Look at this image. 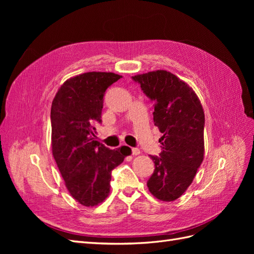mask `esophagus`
I'll list each match as a JSON object with an SVG mask.
<instances>
[{"instance_id":"obj_1","label":"esophagus","mask_w":254,"mask_h":254,"mask_svg":"<svg viewBox=\"0 0 254 254\" xmlns=\"http://www.w3.org/2000/svg\"><path fill=\"white\" fill-rule=\"evenodd\" d=\"M140 149L139 148H132V155L133 156H137V155H140Z\"/></svg>"}]
</instances>
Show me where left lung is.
<instances>
[{
  "label": "left lung",
  "mask_w": 254,
  "mask_h": 254,
  "mask_svg": "<svg viewBox=\"0 0 254 254\" xmlns=\"http://www.w3.org/2000/svg\"><path fill=\"white\" fill-rule=\"evenodd\" d=\"M153 101V123L162 132L160 157L150 156L155 171L147 181L161 201L178 199L193 182L204 157V112L189 84L171 72L157 70L133 76Z\"/></svg>",
  "instance_id": "1"
}]
</instances>
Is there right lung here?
I'll use <instances>...</instances> for the list:
<instances>
[{
  "label": "right lung",
  "instance_id": "right-lung-1",
  "mask_svg": "<svg viewBox=\"0 0 254 254\" xmlns=\"http://www.w3.org/2000/svg\"><path fill=\"white\" fill-rule=\"evenodd\" d=\"M121 77L111 72L76 75L61 84L52 103L53 157L68 193L84 206L108 197L111 171L131 155L128 146L109 149L95 135L105 92Z\"/></svg>",
  "mask_w": 254,
  "mask_h": 254
}]
</instances>
